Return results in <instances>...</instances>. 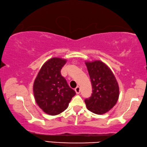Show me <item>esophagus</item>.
I'll use <instances>...</instances> for the list:
<instances>
[{
  "instance_id": "esophagus-1",
  "label": "esophagus",
  "mask_w": 147,
  "mask_h": 147,
  "mask_svg": "<svg viewBox=\"0 0 147 147\" xmlns=\"http://www.w3.org/2000/svg\"><path fill=\"white\" fill-rule=\"evenodd\" d=\"M74 90H75L76 94H79L80 93V87L77 86L76 88H75V89H74Z\"/></svg>"
}]
</instances>
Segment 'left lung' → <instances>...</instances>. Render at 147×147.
<instances>
[{"label":"left lung","mask_w":147,"mask_h":147,"mask_svg":"<svg viewBox=\"0 0 147 147\" xmlns=\"http://www.w3.org/2000/svg\"><path fill=\"white\" fill-rule=\"evenodd\" d=\"M93 93L85 99L86 107L94 113L101 115L115 105L119 96V88L112 71L102 61H87Z\"/></svg>","instance_id":"left-lung-1"}]
</instances>
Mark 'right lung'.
<instances>
[{
	"label": "right lung",
	"mask_w": 147,
	"mask_h": 147,
	"mask_svg": "<svg viewBox=\"0 0 147 147\" xmlns=\"http://www.w3.org/2000/svg\"><path fill=\"white\" fill-rule=\"evenodd\" d=\"M66 59L53 58L41 67L35 79L33 91L35 100L45 113L56 115L68 108L76 93L61 74Z\"/></svg>",
	"instance_id": "right-lung-1"
}]
</instances>
